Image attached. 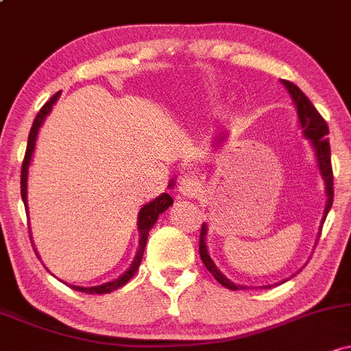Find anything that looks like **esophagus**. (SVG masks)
Segmentation results:
<instances>
[{
  "instance_id": "esophagus-1",
  "label": "esophagus",
  "mask_w": 351,
  "mask_h": 351,
  "mask_svg": "<svg viewBox=\"0 0 351 351\" xmlns=\"http://www.w3.org/2000/svg\"><path fill=\"white\" fill-rule=\"evenodd\" d=\"M177 189L182 195H187V197H192V195H197V192L201 191V184L195 177L192 176H184L182 179L179 180V186Z\"/></svg>"
}]
</instances>
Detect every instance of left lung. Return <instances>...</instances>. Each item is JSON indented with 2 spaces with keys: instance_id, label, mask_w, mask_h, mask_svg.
<instances>
[{
  "instance_id": "left-lung-1",
  "label": "left lung",
  "mask_w": 351,
  "mask_h": 351,
  "mask_svg": "<svg viewBox=\"0 0 351 351\" xmlns=\"http://www.w3.org/2000/svg\"><path fill=\"white\" fill-rule=\"evenodd\" d=\"M282 85L288 88L289 95H291L293 101L296 105V110H298V117H300V123H301V129H303L304 137L310 138L313 149H315L316 154V160H318V167L319 172H322L323 180H325V186H326V195H328V201H326V207H325V214H323V221L325 222L328 213H330L331 204H333V169H331V150H330V141L326 138L328 135V123L325 122L319 112L316 110L315 105L311 104L310 99L301 92L300 88L295 84L288 80H282ZM206 234H207V228L206 224H202L201 228V236H199V254H201L202 263L207 267L210 274L216 278V281L219 285L226 286L228 289H232V291H237V289H244L246 286H241V285H234L232 281H229L224 274L217 269L216 265H214L213 259L209 258L207 254V246H206ZM322 234V232H319ZM265 288H271V286H265Z\"/></svg>"
}]
</instances>
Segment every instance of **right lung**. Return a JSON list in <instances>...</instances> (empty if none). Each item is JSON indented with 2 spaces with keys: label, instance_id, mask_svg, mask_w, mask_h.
Listing matches in <instances>:
<instances>
[{
  "label": "right lung",
  "instance_id": "right-lung-1",
  "mask_svg": "<svg viewBox=\"0 0 351 351\" xmlns=\"http://www.w3.org/2000/svg\"><path fill=\"white\" fill-rule=\"evenodd\" d=\"M58 95H60V92L55 93V95L51 97V99L40 108V112L36 114L35 120H33L32 130H29L28 145H26L23 165H21V199H23V202H25V209H26V179H28V165H29V160H32L33 150H35L36 135H38V129L41 127V123H43L45 117L50 114L51 107H53V104L56 101V99H58ZM172 202L174 201H172L171 195H169L167 192H164V194L159 195L156 201L149 202V204H145L144 207H142L141 213H138V234H141V243H138L137 256H135L130 267L122 274V276L117 278V280L110 281V282H105V285L92 286V288H82V286H71V288L77 289V291H80V293H90V295H107V293L115 291V289H119L120 286H123L125 282H129L130 278L137 273L138 266H141V263H142V256H144L149 231L152 229V226L157 222V217H159L169 206H172Z\"/></svg>",
  "mask_w": 351,
  "mask_h": 351
}]
</instances>
